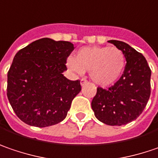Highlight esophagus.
<instances>
[{
  "label": "esophagus",
  "mask_w": 158,
  "mask_h": 158,
  "mask_svg": "<svg viewBox=\"0 0 158 158\" xmlns=\"http://www.w3.org/2000/svg\"><path fill=\"white\" fill-rule=\"evenodd\" d=\"M87 83H88V81H87L86 78H82V79H81V84H82L83 86L84 84H86Z\"/></svg>",
  "instance_id": "esophagus-1"
}]
</instances>
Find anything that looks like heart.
<instances>
[{
	"mask_svg": "<svg viewBox=\"0 0 158 158\" xmlns=\"http://www.w3.org/2000/svg\"><path fill=\"white\" fill-rule=\"evenodd\" d=\"M67 65L79 75L90 70V75L95 83L106 86L114 83L122 75L125 57L116 47H84L76 52L75 58L68 59Z\"/></svg>",
	"mask_w": 158,
	"mask_h": 158,
	"instance_id": "heart-1",
	"label": "heart"
}]
</instances>
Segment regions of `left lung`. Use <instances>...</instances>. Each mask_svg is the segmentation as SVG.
I'll use <instances>...</instances> for the list:
<instances>
[{"mask_svg":"<svg viewBox=\"0 0 158 158\" xmlns=\"http://www.w3.org/2000/svg\"><path fill=\"white\" fill-rule=\"evenodd\" d=\"M108 43L123 52L126 65L114 85L97 88L91 107L100 122L120 126L135 120L143 112L151 91V70L145 57L130 45L115 40Z\"/></svg>","mask_w":158,"mask_h":158,"instance_id":"left-lung-1","label":"left lung"}]
</instances>
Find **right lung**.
<instances>
[{
    "instance_id": "right-lung-1",
    "label": "right lung",
    "mask_w": 158,
    "mask_h": 158,
    "mask_svg": "<svg viewBox=\"0 0 158 158\" xmlns=\"http://www.w3.org/2000/svg\"><path fill=\"white\" fill-rule=\"evenodd\" d=\"M69 42L43 38L19 50L8 72L7 96L21 121L47 127L63 121L81 91L80 80L62 73L74 51Z\"/></svg>"
}]
</instances>
